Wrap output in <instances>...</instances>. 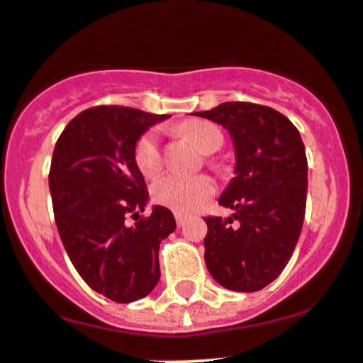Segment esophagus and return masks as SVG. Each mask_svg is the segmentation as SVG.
Masks as SVG:
<instances>
[{"label":"esophagus","instance_id":"34e87169","mask_svg":"<svg viewBox=\"0 0 363 363\" xmlns=\"http://www.w3.org/2000/svg\"><path fill=\"white\" fill-rule=\"evenodd\" d=\"M174 215H175V220H177V225L179 227L184 225L186 220H188V218H189L188 213H182V212H175Z\"/></svg>","mask_w":363,"mask_h":363}]
</instances>
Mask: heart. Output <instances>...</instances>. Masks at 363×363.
I'll return each instance as SVG.
<instances>
[{
    "label": "heart",
    "instance_id": "b5f03b06",
    "mask_svg": "<svg viewBox=\"0 0 363 363\" xmlns=\"http://www.w3.org/2000/svg\"><path fill=\"white\" fill-rule=\"evenodd\" d=\"M181 133L201 150L203 153H212L222 146V133L210 122H189L181 127ZM134 160L145 177H155L163 169V153L157 130H148L138 139L134 150ZM215 182L208 175H177L170 174L158 179L151 189V196L158 205L174 212L188 213L200 208L206 200L213 196Z\"/></svg>",
    "mask_w": 363,
    "mask_h": 363
}]
</instances>
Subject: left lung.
<instances>
[{
	"mask_svg": "<svg viewBox=\"0 0 363 363\" xmlns=\"http://www.w3.org/2000/svg\"><path fill=\"white\" fill-rule=\"evenodd\" d=\"M194 115L224 127L236 158L234 177L218 196L234 213L205 218L206 269L225 289L258 291L279 277L300 240L308 188L305 145L291 121L269 106L233 101Z\"/></svg>",
	"mask_w": 363,
	"mask_h": 363,
	"instance_id": "left-lung-1",
	"label": "left lung"
}]
</instances>
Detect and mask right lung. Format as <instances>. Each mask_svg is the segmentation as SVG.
I'll return each mask as SVG.
<instances>
[{
  "mask_svg": "<svg viewBox=\"0 0 363 363\" xmlns=\"http://www.w3.org/2000/svg\"><path fill=\"white\" fill-rule=\"evenodd\" d=\"M169 115L125 106H94L72 118L55 146L50 193L55 220L72 264L91 289L117 303L153 291L160 279V241L175 230V218L150 201L134 160L138 139ZM129 214L134 226L126 224Z\"/></svg>",
  "mask_w": 363,
  "mask_h": 363,
  "instance_id": "obj_1",
  "label": "right lung"
}]
</instances>
